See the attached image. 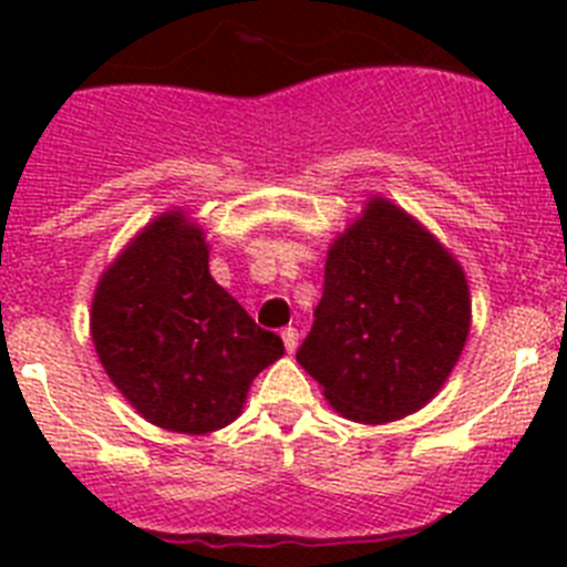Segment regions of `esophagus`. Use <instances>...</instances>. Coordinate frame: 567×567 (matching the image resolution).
<instances>
[{
	"instance_id": "34e87169",
	"label": "esophagus",
	"mask_w": 567,
	"mask_h": 567,
	"mask_svg": "<svg viewBox=\"0 0 567 567\" xmlns=\"http://www.w3.org/2000/svg\"><path fill=\"white\" fill-rule=\"evenodd\" d=\"M280 338H284V349H287L289 354L295 352V349H298V329H284V332H280Z\"/></svg>"
}]
</instances>
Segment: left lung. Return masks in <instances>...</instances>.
Returning a JSON list of instances; mask_svg holds the SVG:
<instances>
[{"label": "left lung", "instance_id": "obj_1", "mask_svg": "<svg viewBox=\"0 0 567 567\" xmlns=\"http://www.w3.org/2000/svg\"><path fill=\"white\" fill-rule=\"evenodd\" d=\"M468 329L460 260L414 215L372 195L329 247L323 298L298 363L334 412L383 425L437 398Z\"/></svg>", "mask_w": 567, "mask_h": 567}]
</instances>
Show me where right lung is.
Returning a JSON list of instances; mask_svg holds the SVG:
<instances>
[{
    "label": "right lung",
    "instance_id": "right-lung-1",
    "mask_svg": "<svg viewBox=\"0 0 567 567\" xmlns=\"http://www.w3.org/2000/svg\"><path fill=\"white\" fill-rule=\"evenodd\" d=\"M90 334L113 385L147 423L209 434L284 354L209 275L207 235L184 209L155 215L102 272Z\"/></svg>",
    "mask_w": 567,
    "mask_h": 567
}]
</instances>
